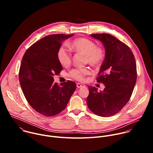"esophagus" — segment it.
Returning a JSON list of instances; mask_svg holds the SVG:
<instances>
[{"label":"esophagus","instance_id":"34e87169","mask_svg":"<svg viewBox=\"0 0 153 153\" xmlns=\"http://www.w3.org/2000/svg\"><path fill=\"white\" fill-rule=\"evenodd\" d=\"M85 85H82V84H81V83H77V87L78 88H83V87H85Z\"/></svg>","mask_w":153,"mask_h":153}]
</instances>
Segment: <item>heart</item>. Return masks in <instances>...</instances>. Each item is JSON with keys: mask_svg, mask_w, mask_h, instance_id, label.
I'll list each match as a JSON object with an SVG mask.
<instances>
[{"mask_svg": "<svg viewBox=\"0 0 153 153\" xmlns=\"http://www.w3.org/2000/svg\"><path fill=\"white\" fill-rule=\"evenodd\" d=\"M71 47L74 51L83 54L85 56V62L93 67L100 65L105 56L104 48L97 46L94 41L88 39H76L73 41ZM57 56L62 66L67 67L71 62V54L65 45H62L59 48ZM89 74L88 69L76 68L72 70L69 75L77 80H82L85 76Z\"/></svg>", "mask_w": 153, "mask_h": 153, "instance_id": "obj_1", "label": "heart"}]
</instances>
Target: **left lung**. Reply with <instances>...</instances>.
Here are the masks:
<instances>
[{
  "label": "left lung",
  "mask_w": 153,
  "mask_h": 153,
  "mask_svg": "<svg viewBox=\"0 0 153 153\" xmlns=\"http://www.w3.org/2000/svg\"><path fill=\"white\" fill-rule=\"evenodd\" d=\"M105 50L104 60L96 79L105 86L103 91L88 86L86 103L90 110L102 117H110L119 112L131 96L137 80L134 54L124 43L113 36L93 34Z\"/></svg>",
  "instance_id": "obj_1"
}]
</instances>
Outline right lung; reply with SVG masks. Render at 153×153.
Wrapping results in <instances>:
<instances>
[{"label": "right lung", "mask_w": 153, "mask_h": 153, "mask_svg": "<svg viewBox=\"0 0 153 153\" xmlns=\"http://www.w3.org/2000/svg\"><path fill=\"white\" fill-rule=\"evenodd\" d=\"M74 34H52L33 44L25 52L20 67L19 79L23 93L31 106L45 116H53L66 108L76 89L68 80L61 86L54 83V75L62 70L57 59L62 43Z\"/></svg>", "instance_id": "obj_1"}]
</instances>
